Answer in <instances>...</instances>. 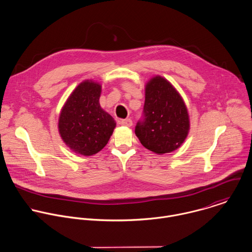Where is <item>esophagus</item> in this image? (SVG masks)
I'll use <instances>...</instances> for the list:
<instances>
[{"instance_id":"1","label":"esophagus","mask_w":252,"mask_h":252,"mask_svg":"<svg viewBox=\"0 0 252 252\" xmlns=\"http://www.w3.org/2000/svg\"><path fill=\"white\" fill-rule=\"evenodd\" d=\"M120 124H121L122 126H132V121H131V119L121 120V121H120Z\"/></svg>"}]
</instances>
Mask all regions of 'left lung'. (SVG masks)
Here are the masks:
<instances>
[{"label":"left lung","instance_id":"8db88e82","mask_svg":"<svg viewBox=\"0 0 252 252\" xmlns=\"http://www.w3.org/2000/svg\"><path fill=\"white\" fill-rule=\"evenodd\" d=\"M189 126L179 94L163 78H153L146 86L143 116L135 126L141 144L156 154L174 151L184 142Z\"/></svg>","mask_w":252,"mask_h":252}]
</instances>
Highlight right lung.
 <instances>
[{
  "instance_id": "1",
  "label": "right lung",
  "mask_w": 252,
  "mask_h": 252,
  "mask_svg": "<svg viewBox=\"0 0 252 252\" xmlns=\"http://www.w3.org/2000/svg\"><path fill=\"white\" fill-rule=\"evenodd\" d=\"M101 86L86 81L65 103L58 122L63 141L76 153L92 156L108 143L116 126L114 119L99 104Z\"/></svg>"
}]
</instances>
